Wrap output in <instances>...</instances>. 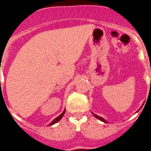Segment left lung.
Returning <instances> with one entry per match:
<instances>
[{
    "mask_svg": "<svg viewBox=\"0 0 151 151\" xmlns=\"http://www.w3.org/2000/svg\"><path fill=\"white\" fill-rule=\"evenodd\" d=\"M92 114L94 115V116H96V117L97 118V119H99V120H101V121L104 122V123H107V121H106V120H105V119H103L102 117H100V116H97V115H96V114H93V113H92Z\"/></svg>",
    "mask_w": 151,
    "mask_h": 151,
    "instance_id": "8db88e82",
    "label": "left lung"
}]
</instances>
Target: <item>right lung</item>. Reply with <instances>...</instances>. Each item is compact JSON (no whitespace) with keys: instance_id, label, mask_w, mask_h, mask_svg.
<instances>
[{"instance_id":"add662e5","label":"right lung","mask_w":151,"mask_h":151,"mask_svg":"<svg viewBox=\"0 0 151 151\" xmlns=\"http://www.w3.org/2000/svg\"><path fill=\"white\" fill-rule=\"evenodd\" d=\"M65 111H64L63 112H62V114H61L59 115V116H57V117L55 118V119H54L53 120H52V121L50 123V125H49V126H52V125H53V124H55V123H58V122H59V120H60V119H62V116H63V115L65 114Z\"/></svg>"}]
</instances>
